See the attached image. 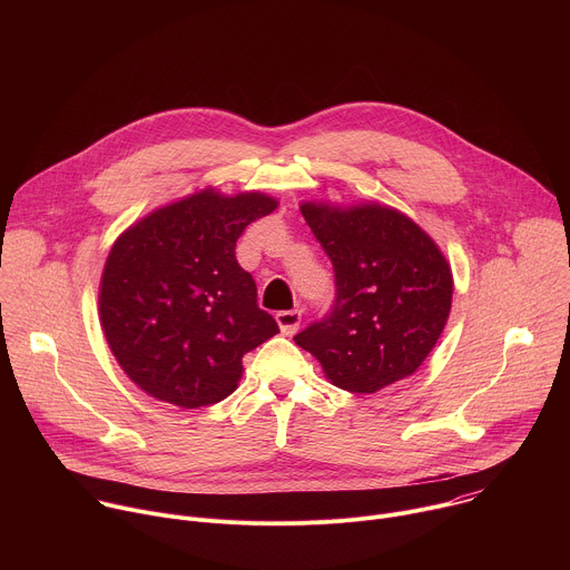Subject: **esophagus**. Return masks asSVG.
Segmentation results:
<instances>
[{
    "mask_svg": "<svg viewBox=\"0 0 570 570\" xmlns=\"http://www.w3.org/2000/svg\"><path fill=\"white\" fill-rule=\"evenodd\" d=\"M275 320H277V324H279V330H282L284 336H293V334L297 332V327H299V322H302V313H299L297 308L277 311Z\"/></svg>",
    "mask_w": 570,
    "mask_h": 570,
    "instance_id": "34e87169",
    "label": "esophagus"
}]
</instances>
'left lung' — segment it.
<instances>
[{"label":"left lung","mask_w":570,"mask_h":570,"mask_svg":"<svg viewBox=\"0 0 570 570\" xmlns=\"http://www.w3.org/2000/svg\"><path fill=\"white\" fill-rule=\"evenodd\" d=\"M334 266V304L293 341L334 385L372 394L411 376L435 347L453 295L446 259L409 216L381 205H302Z\"/></svg>","instance_id":"obj_1"}]
</instances>
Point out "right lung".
<instances>
[{
	"mask_svg": "<svg viewBox=\"0 0 570 570\" xmlns=\"http://www.w3.org/2000/svg\"><path fill=\"white\" fill-rule=\"evenodd\" d=\"M277 203L212 189L124 232L104 268L99 311L124 372L150 396L200 409L236 390L243 356L279 334L236 262V240Z\"/></svg>",
	"mask_w": 570,
	"mask_h": 570,
	"instance_id": "obj_1",
	"label": "right lung"
}]
</instances>
